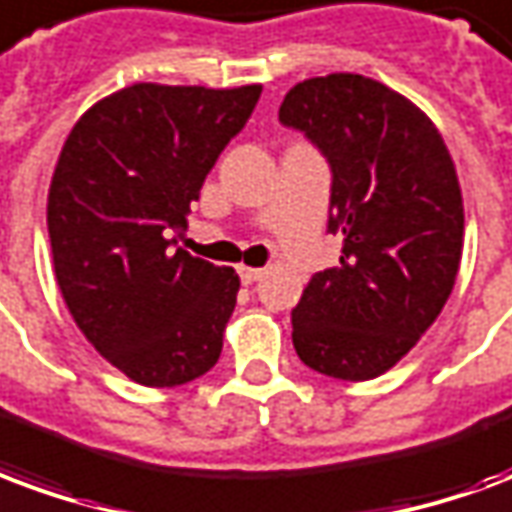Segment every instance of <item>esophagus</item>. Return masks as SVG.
<instances>
[{"instance_id": "esophagus-1", "label": "esophagus", "mask_w": 512, "mask_h": 512, "mask_svg": "<svg viewBox=\"0 0 512 512\" xmlns=\"http://www.w3.org/2000/svg\"><path fill=\"white\" fill-rule=\"evenodd\" d=\"M238 276H241V282H244V285H252V282H257V279H263V268L241 266L238 268Z\"/></svg>"}]
</instances>
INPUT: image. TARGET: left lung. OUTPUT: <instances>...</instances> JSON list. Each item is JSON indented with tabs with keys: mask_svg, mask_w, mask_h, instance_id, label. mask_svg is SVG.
<instances>
[{
	"mask_svg": "<svg viewBox=\"0 0 512 512\" xmlns=\"http://www.w3.org/2000/svg\"><path fill=\"white\" fill-rule=\"evenodd\" d=\"M279 121L331 165L328 233L339 266L293 309L298 358L336 380H374L415 347L456 285L464 203L448 146L418 105L352 73L287 92Z\"/></svg>",
	"mask_w": 512,
	"mask_h": 512,
	"instance_id": "1",
	"label": "left lung"
}]
</instances>
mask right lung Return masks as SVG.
<instances>
[{
	"mask_svg": "<svg viewBox=\"0 0 512 512\" xmlns=\"http://www.w3.org/2000/svg\"><path fill=\"white\" fill-rule=\"evenodd\" d=\"M260 92L135 83L64 140L48 189L56 282L94 350L146 388L198 380L219 361L241 282L176 241Z\"/></svg>",
	"mask_w": 512,
	"mask_h": 512,
	"instance_id": "obj_1",
	"label": "right lung"
}]
</instances>
